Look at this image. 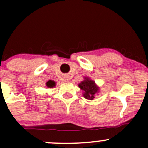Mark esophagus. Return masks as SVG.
<instances>
[{"instance_id": "34e87169", "label": "esophagus", "mask_w": 148, "mask_h": 148, "mask_svg": "<svg viewBox=\"0 0 148 148\" xmlns=\"http://www.w3.org/2000/svg\"><path fill=\"white\" fill-rule=\"evenodd\" d=\"M65 80H66V82H69V77H68V76L65 77Z\"/></svg>"}]
</instances>
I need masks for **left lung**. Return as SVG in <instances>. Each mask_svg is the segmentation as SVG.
Wrapping results in <instances>:
<instances>
[{
    "label": "left lung",
    "instance_id": "obj_1",
    "mask_svg": "<svg viewBox=\"0 0 148 148\" xmlns=\"http://www.w3.org/2000/svg\"><path fill=\"white\" fill-rule=\"evenodd\" d=\"M79 86L81 89L84 91L83 93L84 96L89 100H93L95 98V94H96L99 91V87H97L95 82L88 78H85L83 82L79 84Z\"/></svg>",
    "mask_w": 148,
    "mask_h": 148
}]
</instances>
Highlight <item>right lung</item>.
<instances>
[{
  "label": "right lung",
  "instance_id": "right-lung-1",
  "mask_svg": "<svg viewBox=\"0 0 148 148\" xmlns=\"http://www.w3.org/2000/svg\"><path fill=\"white\" fill-rule=\"evenodd\" d=\"M46 85H47V87H49V88H52V87H54V86H55V82H54V81L49 80V82H47Z\"/></svg>",
  "mask_w": 148,
  "mask_h": 148
}]
</instances>
